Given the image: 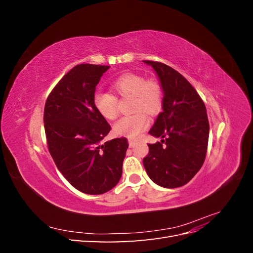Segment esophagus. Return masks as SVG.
I'll use <instances>...</instances> for the list:
<instances>
[{
	"label": "esophagus",
	"instance_id": "esophagus-1",
	"mask_svg": "<svg viewBox=\"0 0 253 253\" xmlns=\"http://www.w3.org/2000/svg\"><path fill=\"white\" fill-rule=\"evenodd\" d=\"M135 143H136V141H135V140H133V139H128V144H129V147H134Z\"/></svg>",
	"mask_w": 253,
	"mask_h": 253
}]
</instances>
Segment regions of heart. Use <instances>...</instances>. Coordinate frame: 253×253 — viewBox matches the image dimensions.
<instances>
[{"label":"heart","mask_w":253,"mask_h":253,"mask_svg":"<svg viewBox=\"0 0 253 253\" xmlns=\"http://www.w3.org/2000/svg\"><path fill=\"white\" fill-rule=\"evenodd\" d=\"M112 89L121 97H132L131 110L134 111L120 118L115 124L114 131L118 135L135 138L149 125V119L144 112L154 115L162 108V86L156 80H145L137 74H126L112 83ZM94 105L104 118L113 120L117 117L118 101L113 94L97 91L94 95Z\"/></svg>","instance_id":"b5f03b06"}]
</instances>
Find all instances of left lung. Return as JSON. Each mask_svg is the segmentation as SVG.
<instances>
[{"label": "left lung", "mask_w": 253, "mask_h": 253, "mask_svg": "<svg viewBox=\"0 0 253 253\" xmlns=\"http://www.w3.org/2000/svg\"><path fill=\"white\" fill-rule=\"evenodd\" d=\"M153 67L163 88V112L150 134L163 138L149 145L143 166L149 177L164 188L186 185L201 170L209 139V121L201 96L174 68L144 60Z\"/></svg>", "instance_id": "obj_1"}]
</instances>
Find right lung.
Wrapping results in <instances>:
<instances>
[{
  "label": "right lung",
  "instance_id": "right-lung-1",
  "mask_svg": "<svg viewBox=\"0 0 253 253\" xmlns=\"http://www.w3.org/2000/svg\"><path fill=\"white\" fill-rule=\"evenodd\" d=\"M110 66L79 64L53 87L44 108L48 151L66 180L96 195L117 185L128 143L126 137L102 143L111 126L94 105L97 84Z\"/></svg>",
  "mask_w": 253,
  "mask_h": 253
}]
</instances>
